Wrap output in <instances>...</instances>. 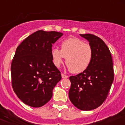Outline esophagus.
I'll return each mask as SVG.
<instances>
[{
	"instance_id": "obj_1",
	"label": "esophagus",
	"mask_w": 125,
	"mask_h": 125,
	"mask_svg": "<svg viewBox=\"0 0 125 125\" xmlns=\"http://www.w3.org/2000/svg\"><path fill=\"white\" fill-rule=\"evenodd\" d=\"M62 77L63 78H68V76H67L66 74H62Z\"/></svg>"
}]
</instances>
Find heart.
<instances>
[{
  "label": "heart",
  "instance_id": "obj_1",
  "mask_svg": "<svg viewBox=\"0 0 125 125\" xmlns=\"http://www.w3.org/2000/svg\"><path fill=\"white\" fill-rule=\"evenodd\" d=\"M51 56L54 64L60 67L64 58L65 63L73 73L85 71L91 62L93 50L91 45L79 38H71L61 43V49L53 48Z\"/></svg>",
  "mask_w": 125,
  "mask_h": 125
}]
</instances>
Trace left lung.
<instances>
[{
	"mask_svg": "<svg viewBox=\"0 0 125 125\" xmlns=\"http://www.w3.org/2000/svg\"><path fill=\"white\" fill-rule=\"evenodd\" d=\"M89 42L93 57L89 67L76 76L69 77L71 102L81 110H92L100 106L108 97L114 78L110 51L99 37L91 34H80Z\"/></svg>",
	"mask_w": 125,
	"mask_h": 125,
	"instance_id": "8db88e82",
	"label": "left lung"
}]
</instances>
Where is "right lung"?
<instances>
[{
  "label": "right lung",
  "instance_id": "add662e5",
  "mask_svg": "<svg viewBox=\"0 0 125 125\" xmlns=\"http://www.w3.org/2000/svg\"><path fill=\"white\" fill-rule=\"evenodd\" d=\"M63 34L38 30L27 37L16 49L11 65L13 91L24 104L39 108L52 97V89L62 79L52 62V44Z\"/></svg>",
  "mask_w": 125,
  "mask_h": 125
}]
</instances>
